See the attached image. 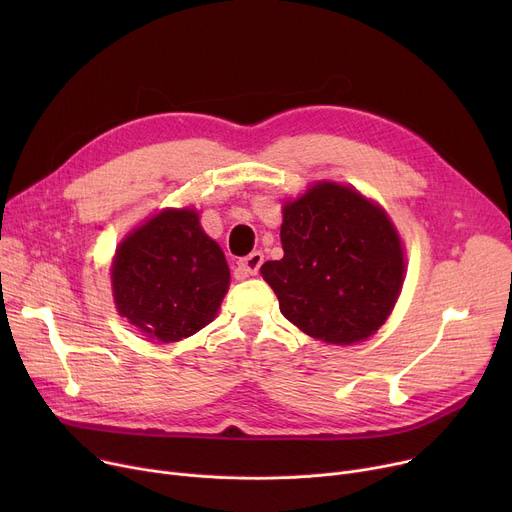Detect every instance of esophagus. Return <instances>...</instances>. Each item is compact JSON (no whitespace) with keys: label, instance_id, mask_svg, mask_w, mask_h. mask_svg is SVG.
<instances>
[{"label":"esophagus","instance_id":"34e87169","mask_svg":"<svg viewBox=\"0 0 512 512\" xmlns=\"http://www.w3.org/2000/svg\"><path fill=\"white\" fill-rule=\"evenodd\" d=\"M261 265H263V253L253 251V253H249L247 257H242L238 261V272L245 274V276H255Z\"/></svg>","mask_w":512,"mask_h":512}]
</instances>
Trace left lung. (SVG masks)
Returning a JSON list of instances; mask_svg holds the SVG:
<instances>
[{"label":"left lung","instance_id":"1","mask_svg":"<svg viewBox=\"0 0 512 512\" xmlns=\"http://www.w3.org/2000/svg\"><path fill=\"white\" fill-rule=\"evenodd\" d=\"M284 257L261 265L282 315L330 344L365 340L388 319L405 257L388 215L357 191L319 182L284 207Z\"/></svg>","mask_w":512,"mask_h":512}]
</instances>
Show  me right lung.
Listing matches in <instances>:
<instances>
[{
	"mask_svg": "<svg viewBox=\"0 0 512 512\" xmlns=\"http://www.w3.org/2000/svg\"><path fill=\"white\" fill-rule=\"evenodd\" d=\"M116 307L149 338L178 342L205 328L230 284L226 257L193 209H166L116 253Z\"/></svg>",
	"mask_w": 512,
	"mask_h": 512,
	"instance_id": "add662e5",
	"label": "right lung"
}]
</instances>
